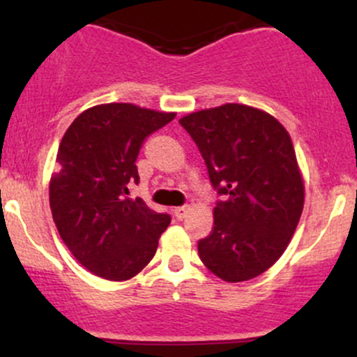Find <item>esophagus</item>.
I'll return each instance as SVG.
<instances>
[{"mask_svg":"<svg viewBox=\"0 0 357 357\" xmlns=\"http://www.w3.org/2000/svg\"><path fill=\"white\" fill-rule=\"evenodd\" d=\"M188 213H190V206H186V204H184V206H178V208H174V216L178 220H184L188 216Z\"/></svg>","mask_w":357,"mask_h":357,"instance_id":"34e87169","label":"esophagus"}]
</instances>
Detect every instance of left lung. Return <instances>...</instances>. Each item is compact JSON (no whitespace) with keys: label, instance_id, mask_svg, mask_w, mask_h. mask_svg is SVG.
I'll list each match as a JSON object with an SVG mask.
<instances>
[{"label":"left lung","instance_id":"1","mask_svg":"<svg viewBox=\"0 0 357 357\" xmlns=\"http://www.w3.org/2000/svg\"><path fill=\"white\" fill-rule=\"evenodd\" d=\"M179 124L225 196L213 210V231L198 241L199 258L225 282L255 278L285 252L304 208L292 139L275 117L243 104L198 110Z\"/></svg>","mask_w":357,"mask_h":357}]
</instances>
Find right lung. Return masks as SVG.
<instances>
[{
    "label": "right lung",
    "instance_id": "obj_1",
    "mask_svg": "<svg viewBox=\"0 0 357 357\" xmlns=\"http://www.w3.org/2000/svg\"><path fill=\"white\" fill-rule=\"evenodd\" d=\"M176 117L134 104H102L72 122L50 179V208L61 240L89 272L122 282L153 260L171 223L166 213L129 198L139 183L144 139Z\"/></svg>",
    "mask_w": 357,
    "mask_h": 357
}]
</instances>
